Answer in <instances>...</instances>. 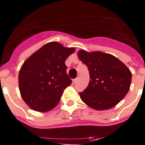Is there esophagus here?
<instances>
[{"mask_svg":"<svg viewBox=\"0 0 145 145\" xmlns=\"http://www.w3.org/2000/svg\"><path fill=\"white\" fill-rule=\"evenodd\" d=\"M77 81H78V78H75V79L72 80V82H73V83H75Z\"/></svg>","mask_w":145,"mask_h":145,"instance_id":"esophagus-1","label":"esophagus"}]
</instances>
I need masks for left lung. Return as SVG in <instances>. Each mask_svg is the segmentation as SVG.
<instances>
[{"instance_id": "left-lung-1", "label": "left lung", "mask_w": 145, "mask_h": 145, "mask_svg": "<svg viewBox=\"0 0 145 145\" xmlns=\"http://www.w3.org/2000/svg\"><path fill=\"white\" fill-rule=\"evenodd\" d=\"M78 57L87 65L89 82L86 89L79 92L80 98L89 107L97 110L116 105L129 91L132 73L115 56L97 51H78Z\"/></svg>"}]
</instances>
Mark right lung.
I'll return each instance as SVG.
<instances>
[{"label":"right lung","mask_w":145,"mask_h":145,"mask_svg":"<svg viewBox=\"0 0 145 145\" xmlns=\"http://www.w3.org/2000/svg\"><path fill=\"white\" fill-rule=\"evenodd\" d=\"M75 48L48 42L25 60L19 72L22 98L31 109L48 112L60 102L64 89L71 85L67 74L66 59Z\"/></svg>","instance_id":"obj_1"}]
</instances>
